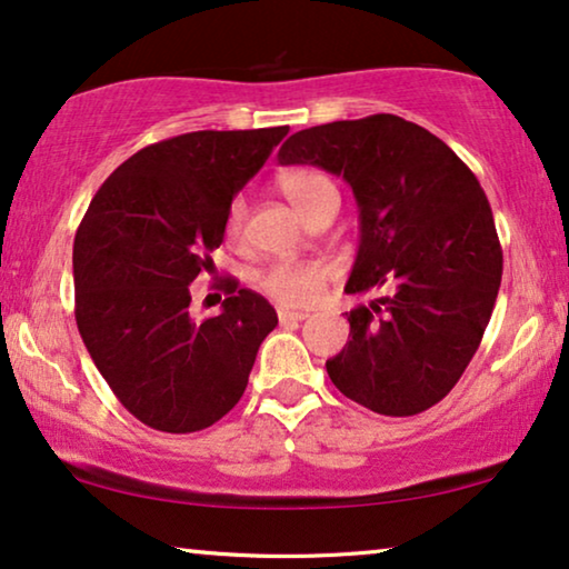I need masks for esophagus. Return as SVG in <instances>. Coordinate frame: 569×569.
Segmentation results:
<instances>
[{
  "instance_id": "esophagus-1",
  "label": "esophagus",
  "mask_w": 569,
  "mask_h": 569,
  "mask_svg": "<svg viewBox=\"0 0 569 569\" xmlns=\"http://www.w3.org/2000/svg\"><path fill=\"white\" fill-rule=\"evenodd\" d=\"M277 316H279V323H300L308 318V313H302V310H290V308H279Z\"/></svg>"
}]
</instances>
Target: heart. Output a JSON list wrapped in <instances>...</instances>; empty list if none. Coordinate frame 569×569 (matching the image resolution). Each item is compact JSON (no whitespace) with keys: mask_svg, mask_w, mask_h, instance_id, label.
<instances>
[{"mask_svg":"<svg viewBox=\"0 0 569 569\" xmlns=\"http://www.w3.org/2000/svg\"><path fill=\"white\" fill-rule=\"evenodd\" d=\"M277 186L302 217H308V212L316 207V201L321 199L323 193L333 191V183L329 178L318 173L313 168L284 170V173L277 178ZM243 222L246 201L238 197L228 209V222H224L228 236L238 238L240 230H243ZM331 279L333 269L329 263L318 259H282L261 271L259 290L284 308H310L323 298Z\"/></svg>","mask_w":569,"mask_h":569,"instance_id":"heart-1","label":"heart"}]
</instances>
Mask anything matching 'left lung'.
Wrapping results in <instances>:
<instances>
[{
    "label": "left lung",
    "mask_w": 569,
    "mask_h": 569,
    "mask_svg": "<svg viewBox=\"0 0 569 569\" xmlns=\"http://www.w3.org/2000/svg\"><path fill=\"white\" fill-rule=\"evenodd\" d=\"M279 162L352 186L360 251L345 290L386 292L347 313L352 339L326 360L331 383L386 417L435 407L477 355L502 279L477 176L442 139L393 113L302 129Z\"/></svg>",
    "instance_id": "8db88e82"
}]
</instances>
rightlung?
Listing matches in <instances>:
<instances>
[{
    "mask_svg": "<svg viewBox=\"0 0 569 569\" xmlns=\"http://www.w3.org/2000/svg\"><path fill=\"white\" fill-rule=\"evenodd\" d=\"M287 127L191 131L121 162L74 236V318L123 407L160 432H199L236 407L277 313L220 279L222 313L193 321L189 284L214 271L232 197Z\"/></svg>",
    "mask_w": 569,
    "mask_h": 569,
    "instance_id": "right-lung-1",
    "label": "right lung"
}]
</instances>
